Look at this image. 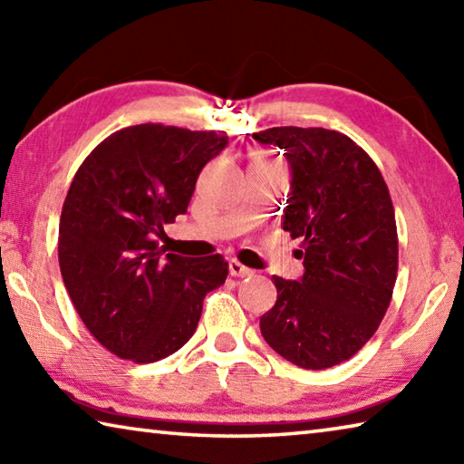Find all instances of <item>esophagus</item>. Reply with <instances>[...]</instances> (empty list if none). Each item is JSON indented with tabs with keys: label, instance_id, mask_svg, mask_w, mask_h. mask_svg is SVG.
Listing matches in <instances>:
<instances>
[{
	"label": "esophagus",
	"instance_id": "esophagus-1",
	"mask_svg": "<svg viewBox=\"0 0 464 464\" xmlns=\"http://www.w3.org/2000/svg\"><path fill=\"white\" fill-rule=\"evenodd\" d=\"M229 272H231V276H237V278H246L254 274V270L247 268V266H243L237 260H229Z\"/></svg>",
	"mask_w": 464,
	"mask_h": 464
}]
</instances>
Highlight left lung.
Listing matches in <instances>:
<instances>
[{"instance_id":"8db88e82","label":"left lung","mask_w":464,"mask_h":464,"mask_svg":"<svg viewBox=\"0 0 464 464\" xmlns=\"http://www.w3.org/2000/svg\"><path fill=\"white\" fill-rule=\"evenodd\" d=\"M254 139L286 157L282 229L303 239L304 266L301 280L272 276L278 296L260 319L262 335L288 362L324 371L354 356L389 309L399 260L389 188L364 149L337 130L274 127Z\"/></svg>"}]
</instances>
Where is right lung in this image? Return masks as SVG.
<instances>
[{"instance_id": "obj_1", "label": "right lung", "mask_w": 464, "mask_h": 464, "mask_svg": "<svg viewBox=\"0 0 464 464\" xmlns=\"http://www.w3.org/2000/svg\"><path fill=\"white\" fill-rule=\"evenodd\" d=\"M225 132L137 124L85 157L59 223V266L90 334L119 358L147 364L174 354L198 325L207 293L225 285L223 256L184 257L155 235L184 215Z\"/></svg>"}]
</instances>
